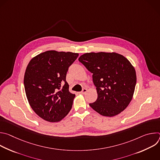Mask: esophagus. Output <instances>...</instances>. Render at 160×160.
Segmentation results:
<instances>
[{
	"label": "esophagus",
	"mask_w": 160,
	"mask_h": 160,
	"mask_svg": "<svg viewBox=\"0 0 160 160\" xmlns=\"http://www.w3.org/2000/svg\"><path fill=\"white\" fill-rule=\"evenodd\" d=\"M87 88H83L82 89V92H80L81 94H84L85 93H86V92H87Z\"/></svg>",
	"instance_id": "obj_1"
}]
</instances>
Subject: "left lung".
Here are the masks:
<instances>
[{"label": "left lung", "mask_w": 160, "mask_h": 160, "mask_svg": "<svg viewBox=\"0 0 160 160\" xmlns=\"http://www.w3.org/2000/svg\"><path fill=\"white\" fill-rule=\"evenodd\" d=\"M78 61L92 73L97 100L90 106L105 117L123 111L132 99L136 85L135 70L123 56L112 52H90Z\"/></svg>", "instance_id": "left-lung-1"}]
</instances>
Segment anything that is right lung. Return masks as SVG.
Masks as SVG:
<instances>
[{"mask_svg": "<svg viewBox=\"0 0 160 160\" xmlns=\"http://www.w3.org/2000/svg\"><path fill=\"white\" fill-rule=\"evenodd\" d=\"M78 53L48 51L33 58L24 77L25 90L32 109L42 119L57 122L72 109L75 94L66 81L68 68Z\"/></svg>", "mask_w": 160, "mask_h": 160, "instance_id": "add662e5", "label": "right lung"}]
</instances>
